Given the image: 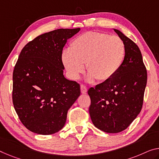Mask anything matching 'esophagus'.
<instances>
[{"instance_id":"esophagus-1","label":"esophagus","mask_w":159,"mask_h":159,"mask_svg":"<svg viewBox=\"0 0 159 159\" xmlns=\"http://www.w3.org/2000/svg\"><path fill=\"white\" fill-rule=\"evenodd\" d=\"M80 89H81L82 94H86L87 93V87L84 86V85L81 84V86H80Z\"/></svg>"}]
</instances>
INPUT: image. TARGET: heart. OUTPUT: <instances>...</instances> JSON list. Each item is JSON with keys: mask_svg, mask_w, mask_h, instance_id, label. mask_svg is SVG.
Here are the masks:
<instances>
[{"mask_svg": "<svg viewBox=\"0 0 159 159\" xmlns=\"http://www.w3.org/2000/svg\"><path fill=\"white\" fill-rule=\"evenodd\" d=\"M125 54V45L118 36L88 32L75 38L70 49L62 51L61 60L72 80L79 78L86 63L89 81L94 78L106 81L118 72Z\"/></svg>", "mask_w": 159, "mask_h": 159, "instance_id": "obj_1", "label": "heart"}]
</instances>
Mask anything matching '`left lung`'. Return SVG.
<instances>
[{
	"label": "left lung",
	"mask_w": 159,
	"mask_h": 159,
	"mask_svg": "<svg viewBox=\"0 0 159 159\" xmlns=\"http://www.w3.org/2000/svg\"><path fill=\"white\" fill-rule=\"evenodd\" d=\"M125 45L126 54L118 72L88 90L91 99L89 115L97 129L119 133L132 123L142 108L147 72L136 43L114 29Z\"/></svg>",
	"instance_id": "obj_1"
}]
</instances>
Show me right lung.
Here are the masks:
<instances>
[{"label": "right lung", "mask_w": 159, "mask_h": 159, "mask_svg": "<svg viewBox=\"0 0 159 159\" xmlns=\"http://www.w3.org/2000/svg\"><path fill=\"white\" fill-rule=\"evenodd\" d=\"M80 28L57 29L29 42L13 74V103L25 127L42 135L64 127L67 111L80 95V84L66 79L62 60L68 39Z\"/></svg>", "instance_id": "1"}]
</instances>
